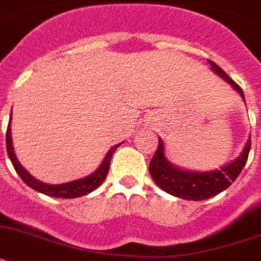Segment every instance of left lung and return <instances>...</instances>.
<instances>
[{"label":"left lung","mask_w":261,"mask_h":261,"mask_svg":"<svg viewBox=\"0 0 261 261\" xmlns=\"http://www.w3.org/2000/svg\"><path fill=\"white\" fill-rule=\"evenodd\" d=\"M210 69L221 79L230 84L232 89L240 94L244 101V93L237 83L231 80L222 68L210 62ZM251 149V137L247 139L246 146L237 159L222 165L218 169L212 171H193V169L180 168L172 164L165 156V147L162 138H159L158 149L152 160L149 162V173L155 184L162 188L164 192L178 198L188 201H202L210 197H214L227 189L239 176L243 167L246 165L248 153Z\"/></svg>","instance_id":"8db88e82"}]
</instances>
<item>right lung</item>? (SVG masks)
Segmentation results:
<instances>
[{"label":"right lung","mask_w":261,"mask_h":261,"mask_svg":"<svg viewBox=\"0 0 261 261\" xmlns=\"http://www.w3.org/2000/svg\"><path fill=\"white\" fill-rule=\"evenodd\" d=\"M11 117L10 121H9L8 131H6V149H8V155L10 162L14 165V169L19 177L23 180V182L26 185L31 188V189L39 192V193L46 194V196L56 197V198H77V197L85 196V194L90 193L93 190H96L99 185L102 184L105 181L106 176H108L109 167H110V160H112L113 153L115 152V149L121 146L123 142L115 144L114 147L109 149L108 153L105 155L103 160L101 162L98 168L93 173L88 174L85 177L77 178L73 181H68L64 184H47V182H43L39 181L38 178H35L34 176H31L27 169H24L23 165L19 163L17 155H15L14 147H13V138H11Z\"/></svg>","instance_id":"right-lung-1"}]
</instances>
